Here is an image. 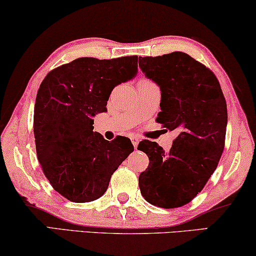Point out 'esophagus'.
<instances>
[{
	"instance_id": "esophagus-1",
	"label": "esophagus",
	"mask_w": 256,
	"mask_h": 256,
	"mask_svg": "<svg viewBox=\"0 0 256 256\" xmlns=\"http://www.w3.org/2000/svg\"><path fill=\"white\" fill-rule=\"evenodd\" d=\"M130 140H132V146H134V148L135 149L138 148V142H140V138H138V136H132Z\"/></svg>"
}]
</instances>
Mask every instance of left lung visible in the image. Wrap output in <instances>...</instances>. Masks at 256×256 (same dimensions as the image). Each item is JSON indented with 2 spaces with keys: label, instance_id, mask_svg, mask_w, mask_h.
I'll return each mask as SVG.
<instances>
[{
  "label": "left lung",
  "instance_id": "1",
  "mask_svg": "<svg viewBox=\"0 0 256 256\" xmlns=\"http://www.w3.org/2000/svg\"><path fill=\"white\" fill-rule=\"evenodd\" d=\"M138 66L160 90L156 121L178 132L170 152L143 140L138 149L149 157L140 174L143 198L163 208H180L202 190L225 146L227 107L222 87L200 62L184 52L140 57Z\"/></svg>",
  "mask_w": 256,
  "mask_h": 256
}]
</instances>
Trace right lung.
<instances>
[{
	"label": "right lung",
	"mask_w": 256,
	"mask_h": 256,
	"mask_svg": "<svg viewBox=\"0 0 256 256\" xmlns=\"http://www.w3.org/2000/svg\"><path fill=\"white\" fill-rule=\"evenodd\" d=\"M138 74V56L78 58L52 70L38 90L34 114L37 157L52 188L73 202L106 192L112 174L134 152L130 140L110 142L93 132L118 84Z\"/></svg>",
	"instance_id": "1"
}]
</instances>
